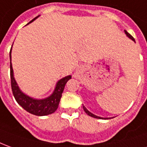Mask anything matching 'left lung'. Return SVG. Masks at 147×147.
I'll return each instance as SVG.
<instances>
[{
	"label": "left lung",
	"mask_w": 147,
	"mask_h": 147,
	"mask_svg": "<svg viewBox=\"0 0 147 147\" xmlns=\"http://www.w3.org/2000/svg\"><path fill=\"white\" fill-rule=\"evenodd\" d=\"M124 32H125V33H126V36L129 37V39H131L132 41H134V42H135V40H134V37H132V36H131V35H130V34H129V33H128L127 31H126V30H124ZM82 107H83L84 111H85V112H86V114H88L89 116H90V117H92V118H98V119H110V118H102V117H99V116H97V115H95V114H92L91 112H90V111L87 110L86 108V107L84 106V105H82Z\"/></svg>",
	"instance_id": "left-lung-1"
}]
</instances>
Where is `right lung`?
Instances as JSON below:
<instances>
[{
	"label": "right lung",
	"instance_id": "obj_1",
	"mask_svg": "<svg viewBox=\"0 0 147 147\" xmlns=\"http://www.w3.org/2000/svg\"><path fill=\"white\" fill-rule=\"evenodd\" d=\"M39 16L33 18V20L29 21L27 25H29L31 22L35 21ZM11 52H12V48L10 49L9 53L10 78H11L12 90H13V94L16 101L26 111H28L30 114L37 115V116H45V115L54 113L58 107L65 86L69 80L71 79V75H68L59 80L57 82L54 90L50 96L43 99L33 98L32 97H29V95L25 94V93H23L21 90L20 87L18 86V83L14 78L13 69V65L11 63Z\"/></svg>",
	"mask_w": 147,
	"mask_h": 147
}]
</instances>
